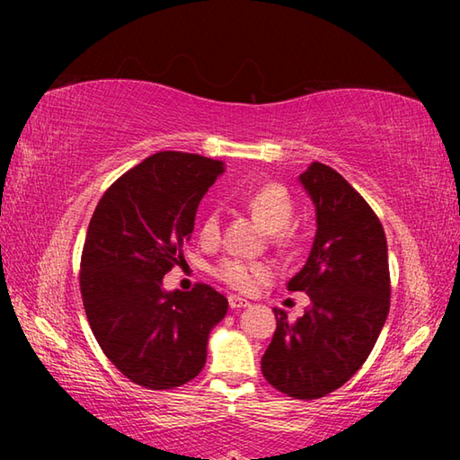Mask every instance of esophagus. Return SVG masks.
<instances>
[{
	"mask_svg": "<svg viewBox=\"0 0 460 460\" xmlns=\"http://www.w3.org/2000/svg\"><path fill=\"white\" fill-rule=\"evenodd\" d=\"M229 308L231 310H239V308H247L249 306V300H245V298H241V296H237V295H229Z\"/></svg>",
	"mask_w": 460,
	"mask_h": 460,
	"instance_id": "34e87169",
	"label": "esophagus"
}]
</instances>
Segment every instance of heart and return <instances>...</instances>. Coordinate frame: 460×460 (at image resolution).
Here are the masks:
<instances>
[{
	"mask_svg": "<svg viewBox=\"0 0 460 460\" xmlns=\"http://www.w3.org/2000/svg\"><path fill=\"white\" fill-rule=\"evenodd\" d=\"M243 205L249 215L255 219L262 229L272 235V241L280 247H287L295 239L288 223L295 213V203H292L290 193L280 183H262L259 188L247 193ZM221 219L217 211H208L199 223V237L203 243H215L219 239ZM215 275L229 287L249 292L255 288L259 282L265 280L270 270L262 262H247L241 259H227L215 267Z\"/></svg>",
	"mask_w": 460,
	"mask_h": 460,
	"instance_id": "1",
	"label": "heart"
}]
</instances>
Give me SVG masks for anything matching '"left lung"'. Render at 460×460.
I'll return each instance as SVG.
<instances>
[{
	"label": "left lung",
	"instance_id": "obj_1",
	"mask_svg": "<svg viewBox=\"0 0 460 460\" xmlns=\"http://www.w3.org/2000/svg\"><path fill=\"white\" fill-rule=\"evenodd\" d=\"M298 181L316 211L306 265L288 290L310 298L295 324L272 308L277 330L261 359L272 387L295 399H318L341 387L374 349L389 312L387 241L366 199L332 170L312 162Z\"/></svg>",
	"mask_w": 460,
	"mask_h": 460
}]
</instances>
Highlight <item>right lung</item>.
Wrapping results in <instances>:
<instances>
[{
	"mask_svg": "<svg viewBox=\"0 0 460 460\" xmlns=\"http://www.w3.org/2000/svg\"><path fill=\"white\" fill-rule=\"evenodd\" d=\"M223 172L221 160L158 152L116 180L93 213L81 261L84 312L106 358L142 387L172 389L198 376L211 330L227 314V298L208 285L164 288Z\"/></svg>",
	"mask_w": 460,
	"mask_h": 460,
	"instance_id": "right-lung-1",
	"label": "right lung"
}]
</instances>
